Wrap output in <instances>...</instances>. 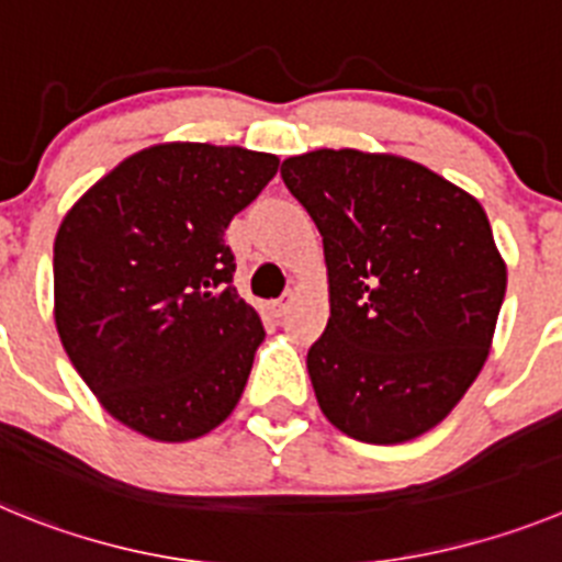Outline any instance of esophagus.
<instances>
[{"mask_svg":"<svg viewBox=\"0 0 562 562\" xmlns=\"http://www.w3.org/2000/svg\"><path fill=\"white\" fill-rule=\"evenodd\" d=\"M290 304H292V292H284V295H281V297H278V301H272V304H270L272 315H276V317L286 315V310H290Z\"/></svg>","mask_w":562,"mask_h":562,"instance_id":"1","label":"esophagus"}]
</instances>
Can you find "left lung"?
Listing matches in <instances>:
<instances>
[{
	"mask_svg": "<svg viewBox=\"0 0 562 562\" xmlns=\"http://www.w3.org/2000/svg\"><path fill=\"white\" fill-rule=\"evenodd\" d=\"M324 236L329 324L306 355L317 405L351 439L436 428L490 355L506 267L479 202L419 162L321 148L281 166Z\"/></svg>",
	"mask_w": 562,
	"mask_h": 562,
	"instance_id": "8db88e82",
	"label": "left lung"
}]
</instances>
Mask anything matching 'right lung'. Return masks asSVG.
Here are the masks:
<instances>
[{"mask_svg": "<svg viewBox=\"0 0 562 562\" xmlns=\"http://www.w3.org/2000/svg\"><path fill=\"white\" fill-rule=\"evenodd\" d=\"M276 171V154L238 146H151L64 216L58 335L103 408L137 434L196 439L236 408L265 326L233 286L225 231Z\"/></svg>", "mask_w": 562, "mask_h": 562, "instance_id": "1", "label": "right lung"}]
</instances>
